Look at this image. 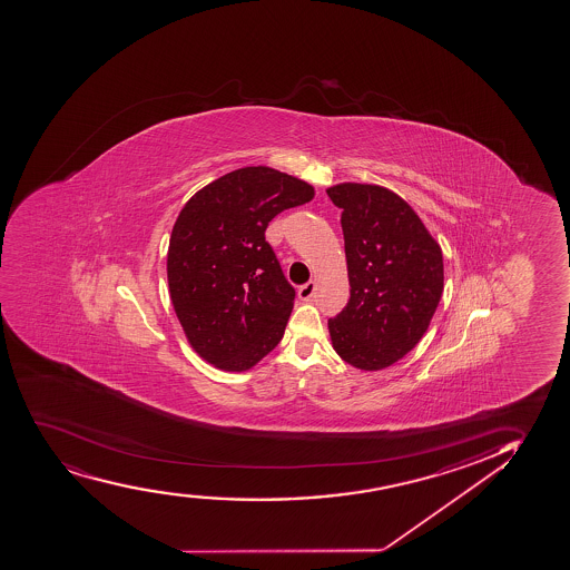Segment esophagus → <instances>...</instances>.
Wrapping results in <instances>:
<instances>
[{
    "label": "esophagus",
    "mask_w": 570,
    "mask_h": 570,
    "mask_svg": "<svg viewBox=\"0 0 570 570\" xmlns=\"http://www.w3.org/2000/svg\"><path fill=\"white\" fill-rule=\"evenodd\" d=\"M314 293H315V283L314 282H308L306 283V285H302V287H298V298H301V301H309V298H312V296H314Z\"/></svg>",
    "instance_id": "1"
}]
</instances>
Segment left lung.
I'll use <instances>...</instances> for the list:
<instances>
[{"label":"left lung","instance_id":"8db88e82","mask_svg":"<svg viewBox=\"0 0 570 570\" xmlns=\"http://www.w3.org/2000/svg\"><path fill=\"white\" fill-rule=\"evenodd\" d=\"M342 209L350 301L328 320L334 352L361 371L409 354L443 295V253L403 197L376 184L327 190Z\"/></svg>","mask_w":570,"mask_h":570}]
</instances>
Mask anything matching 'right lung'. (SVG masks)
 <instances>
[{"mask_svg": "<svg viewBox=\"0 0 570 570\" xmlns=\"http://www.w3.org/2000/svg\"><path fill=\"white\" fill-rule=\"evenodd\" d=\"M314 188L272 167H243L190 197L167 253L170 301L190 346L210 365L249 371L283 338L295 288L264 237Z\"/></svg>", "mask_w": 570, "mask_h": 570, "instance_id": "1", "label": "right lung"}]
</instances>
